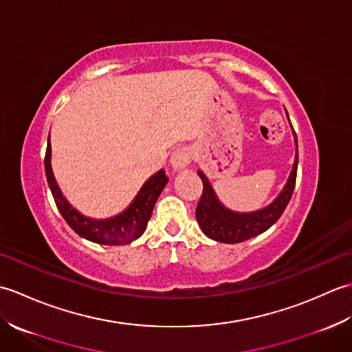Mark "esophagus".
Returning a JSON list of instances; mask_svg holds the SVG:
<instances>
[{"label": "esophagus", "mask_w": 352, "mask_h": 352, "mask_svg": "<svg viewBox=\"0 0 352 352\" xmlns=\"http://www.w3.org/2000/svg\"><path fill=\"white\" fill-rule=\"evenodd\" d=\"M192 160V149L188 146H183V148H177L174 153L170 155V168L174 169V172L178 170H183Z\"/></svg>", "instance_id": "34e87169"}]
</instances>
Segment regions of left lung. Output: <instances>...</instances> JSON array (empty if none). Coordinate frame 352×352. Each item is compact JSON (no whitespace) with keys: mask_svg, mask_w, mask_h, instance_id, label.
I'll list each match as a JSON object with an SVG mask.
<instances>
[{"mask_svg":"<svg viewBox=\"0 0 352 352\" xmlns=\"http://www.w3.org/2000/svg\"><path fill=\"white\" fill-rule=\"evenodd\" d=\"M287 115V111H286ZM289 119V115H287ZM290 122V119H289ZM292 126V124H290ZM292 131H294V126H292ZM295 138V146H296V154L294 160V166L289 174V178L281 192L278 193L271 204H267L263 208H258V210L254 212H234L230 210L228 207L223 206L213 186L208 182V178L203 170H198V175L201 180H203V197H201L199 203L197 206V221L198 226L203 230V233L213 239L216 242L222 243H239L243 241H248V239L258 236L271 228L274 223L280 219L283 214L284 208L287 207L289 201L292 198V193L295 189V182H296V168H298V142H296V134L294 131Z\"/></svg>","mask_w":352,"mask_h":352,"instance_id":"left-lung-1","label":"left lung"}]
</instances>
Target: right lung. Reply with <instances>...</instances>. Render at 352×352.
Listing matches in <instances>:
<instances>
[{
    "label": "right lung",
    "instance_id": "obj_1",
    "mask_svg": "<svg viewBox=\"0 0 352 352\" xmlns=\"http://www.w3.org/2000/svg\"><path fill=\"white\" fill-rule=\"evenodd\" d=\"M45 174H47L48 186L63 219L68 222V226L80 237L100 245H126L144 234L146 223L153 214L155 201L159 199L162 190L168 183L164 169H160L148 178L138 192V195L133 198L131 203L121 213L110 216V218L95 219L87 218L83 213H80L76 207H72L69 201L65 198L60 188H58L51 166L50 136L47 154H45Z\"/></svg>",
    "mask_w": 352,
    "mask_h": 352
}]
</instances>
